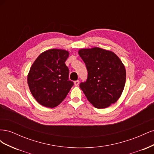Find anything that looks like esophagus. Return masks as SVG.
Listing matches in <instances>:
<instances>
[{
	"label": "esophagus",
	"mask_w": 154,
	"mask_h": 154,
	"mask_svg": "<svg viewBox=\"0 0 154 154\" xmlns=\"http://www.w3.org/2000/svg\"><path fill=\"white\" fill-rule=\"evenodd\" d=\"M74 85H75L76 86H77V85H79V83H80V81H79V80L74 81Z\"/></svg>",
	"instance_id": "1"
}]
</instances>
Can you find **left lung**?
Instances as JSON below:
<instances>
[{
  "mask_svg": "<svg viewBox=\"0 0 154 154\" xmlns=\"http://www.w3.org/2000/svg\"><path fill=\"white\" fill-rule=\"evenodd\" d=\"M80 57L88 71L85 82L80 84L88 101L97 109L109 107L118 100L126 82V70L114 53L100 48L81 49Z\"/></svg>",
  "mask_w": 154,
  "mask_h": 154,
  "instance_id": "8db88e82",
  "label": "left lung"
}]
</instances>
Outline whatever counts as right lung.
<instances>
[{"label":"right lung","instance_id":"1","mask_svg":"<svg viewBox=\"0 0 154 154\" xmlns=\"http://www.w3.org/2000/svg\"><path fill=\"white\" fill-rule=\"evenodd\" d=\"M69 51L51 49L42 53L31 66L27 83L32 96L42 106L54 108L66 98L74 83L69 80Z\"/></svg>","mask_w":154,"mask_h":154}]
</instances>
